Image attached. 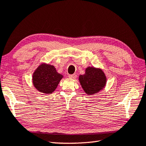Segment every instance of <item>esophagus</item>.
Segmentation results:
<instances>
[{"instance_id":"obj_1","label":"esophagus","mask_w":146,"mask_h":146,"mask_svg":"<svg viewBox=\"0 0 146 146\" xmlns=\"http://www.w3.org/2000/svg\"><path fill=\"white\" fill-rule=\"evenodd\" d=\"M69 77L70 78H73V79H75L76 78V75L75 73L72 74V75H69Z\"/></svg>"}]
</instances>
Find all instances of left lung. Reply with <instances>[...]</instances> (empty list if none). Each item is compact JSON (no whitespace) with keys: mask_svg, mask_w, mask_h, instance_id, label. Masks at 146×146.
Masks as SVG:
<instances>
[{"mask_svg":"<svg viewBox=\"0 0 146 146\" xmlns=\"http://www.w3.org/2000/svg\"><path fill=\"white\" fill-rule=\"evenodd\" d=\"M79 81L85 92L88 95H92L104 87L106 77L101 69L88 67L84 75H80Z\"/></svg>","mask_w":146,"mask_h":146,"instance_id":"obj_1","label":"left lung"}]
</instances>
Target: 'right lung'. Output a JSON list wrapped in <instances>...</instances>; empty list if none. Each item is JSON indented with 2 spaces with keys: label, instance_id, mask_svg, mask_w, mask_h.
Returning a JSON list of instances; mask_svg holds the SVG:
<instances>
[{
  "label": "right lung",
  "instance_id": "obj_1",
  "mask_svg": "<svg viewBox=\"0 0 146 146\" xmlns=\"http://www.w3.org/2000/svg\"><path fill=\"white\" fill-rule=\"evenodd\" d=\"M62 77L54 66L42 64L33 75V85L40 92L51 94L56 90Z\"/></svg>",
  "mask_w": 146,
  "mask_h": 146
}]
</instances>
